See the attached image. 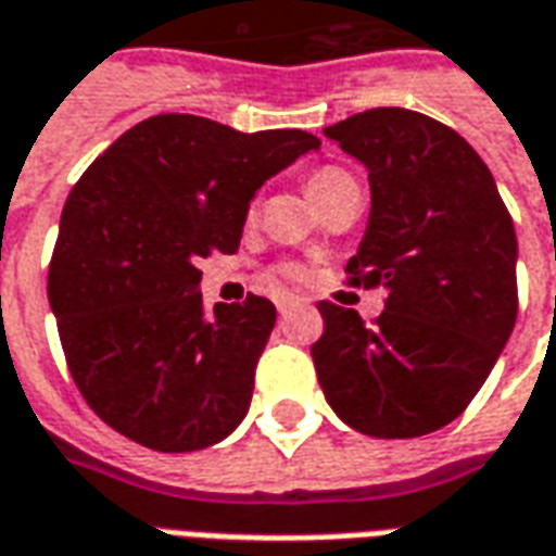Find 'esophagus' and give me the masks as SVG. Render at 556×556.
Masks as SVG:
<instances>
[{"label":"esophagus","mask_w":556,"mask_h":556,"mask_svg":"<svg viewBox=\"0 0 556 556\" xmlns=\"http://www.w3.org/2000/svg\"><path fill=\"white\" fill-rule=\"evenodd\" d=\"M293 305H295L293 295H278V299H275V307H278V314H287V311H290Z\"/></svg>","instance_id":"esophagus-1"}]
</instances>
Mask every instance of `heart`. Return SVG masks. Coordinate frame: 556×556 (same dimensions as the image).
Wrapping results in <instances>:
<instances>
[{
	"label": "heart",
	"instance_id": "1",
	"mask_svg": "<svg viewBox=\"0 0 556 556\" xmlns=\"http://www.w3.org/2000/svg\"><path fill=\"white\" fill-rule=\"evenodd\" d=\"M343 177H350V174L340 172V168H323V172L311 174V177H307V194H311V201L317 204L319 198H323L331 186L338 184V180H343Z\"/></svg>",
	"mask_w": 556,
	"mask_h": 556
}]
</instances>
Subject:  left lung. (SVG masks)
<instances>
[{"label":"left lung","instance_id":"obj_1","mask_svg":"<svg viewBox=\"0 0 556 556\" xmlns=\"http://www.w3.org/2000/svg\"><path fill=\"white\" fill-rule=\"evenodd\" d=\"M323 132L367 168L370 216L346 273L388 302L372 328L319 302V384L346 427L417 439L465 412L513 334L516 228L477 150L432 117L382 106Z\"/></svg>","mask_w":556,"mask_h":556}]
</instances>
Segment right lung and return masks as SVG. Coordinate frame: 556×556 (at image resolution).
<instances>
[{
    "instance_id": "1",
    "label": "right lung",
    "mask_w": 556,
    "mask_h": 556,
    "mask_svg": "<svg viewBox=\"0 0 556 556\" xmlns=\"http://www.w3.org/2000/svg\"><path fill=\"white\" fill-rule=\"evenodd\" d=\"M311 150L302 129L156 115L71 189L47 293L73 382L121 435L189 453L242 424L275 305L206 311L194 263L233 254L257 189Z\"/></svg>"
}]
</instances>
